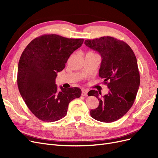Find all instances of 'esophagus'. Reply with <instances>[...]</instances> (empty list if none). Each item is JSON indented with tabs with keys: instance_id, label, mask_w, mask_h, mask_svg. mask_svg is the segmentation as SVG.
<instances>
[{
	"instance_id": "34e87169",
	"label": "esophagus",
	"mask_w": 158,
	"mask_h": 158,
	"mask_svg": "<svg viewBox=\"0 0 158 158\" xmlns=\"http://www.w3.org/2000/svg\"><path fill=\"white\" fill-rule=\"evenodd\" d=\"M88 90L85 89H82V95L83 96H88Z\"/></svg>"
}]
</instances>
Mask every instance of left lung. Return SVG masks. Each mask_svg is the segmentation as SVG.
<instances>
[{"label":"left lung","mask_w":158,"mask_h":158,"mask_svg":"<svg viewBox=\"0 0 158 158\" xmlns=\"http://www.w3.org/2000/svg\"><path fill=\"white\" fill-rule=\"evenodd\" d=\"M84 44L101 55L99 76L109 89V93L102 98H99L98 91L88 92L89 96L94 95L99 100L98 107L91 110L90 115L103 123L116 121L131 108L139 88L140 74L136 56L125 42L113 37L87 40Z\"/></svg>","instance_id":"left-lung-1"}]
</instances>
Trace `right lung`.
<instances>
[{
  "label": "right lung",
  "instance_id": "1",
  "mask_svg": "<svg viewBox=\"0 0 158 158\" xmlns=\"http://www.w3.org/2000/svg\"><path fill=\"white\" fill-rule=\"evenodd\" d=\"M84 39L46 34L33 40L20 56L17 83L31 112L40 120L55 122L67 113L69 104L80 97L77 87L57 89V73L65 67L69 56L82 46Z\"/></svg>",
  "mask_w": 158,
  "mask_h": 158
}]
</instances>
